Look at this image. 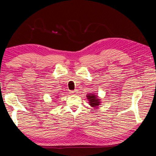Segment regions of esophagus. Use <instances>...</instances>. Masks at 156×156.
I'll list each match as a JSON object with an SVG mask.
<instances>
[{
	"label": "esophagus",
	"mask_w": 156,
	"mask_h": 156,
	"mask_svg": "<svg viewBox=\"0 0 156 156\" xmlns=\"http://www.w3.org/2000/svg\"><path fill=\"white\" fill-rule=\"evenodd\" d=\"M70 94H73V95H77L78 94V91L77 90H73V91H70Z\"/></svg>",
	"instance_id": "obj_1"
}]
</instances>
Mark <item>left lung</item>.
<instances>
[{
    "label": "left lung",
    "mask_w": 156,
    "mask_h": 156,
    "mask_svg": "<svg viewBox=\"0 0 156 156\" xmlns=\"http://www.w3.org/2000/svg\"><path fill=\"white\" fill-rule=\"evenodd\" d=\"M87 98L88 101V104L94 108H98L101 105V99L95 93H90L87 94Z\"/></svg>",
    "instance_id": "1"
}]
</instances>
